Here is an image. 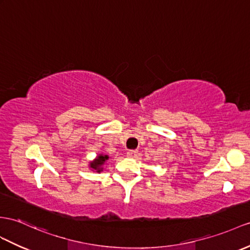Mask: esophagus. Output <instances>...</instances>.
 Returning a JSON list of instances; mask_svg holds the SVG:
<instances>
[{"mask_svg": "<svg viewBox=\"0 0 250 250\" xmlns=\"http://www.w3.org/2000/svg\"><path fill=\"white\" fill-rule=\"evenodd\" d=\"M137 155H138L137 149H130V150L127 151V156L130 157V158H135V157H137Z\"/></svg>", "mask_w": 250, "mask_h": 250, "instance_id": "esophagus-1", "label": "esophagus"}]
</instances>
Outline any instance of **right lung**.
Instances as JSON below:
<instances>
[{
  "label": "right lung",
  "instance_id": "right-lung-1",
  "mask_svg": "<svg viewBox=\"0 0 250 250\" xmlns=\"http://www.w3.org/2000/svg\"><path fill=\"white\" fill-rule=\"evenodd\" d=\"M108 156L107 155H105V156H103V155H100V156H97V158L96 159L93 161V162H91L90 163V167L91 168H93V169H95L96 172H102L103 171V164L105 163V161L106 160H108Z\"/></svg>",
  "mask_w": 250,
  "mask_h": 250
}]
</instances>
